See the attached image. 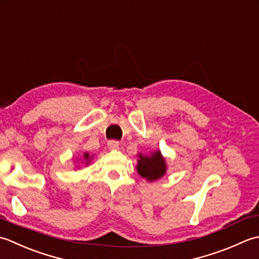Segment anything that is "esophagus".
Here are the masks:
<instances>
[{"mask_svg":"<svg viewBox=\"0 0 259 259\" xmlns=\"http://www.w3.org/2000/svg\"><path fill=\"white\" fill-rule=\"evenodd\" d=\"M107 146H108L109 150H117L118 146H119V142L118 141H115V140L108 141Z\"/></svg>","mask_w":259,"mask_h":259,"instance_id":"1","label":"esophagus"}]
</instances>
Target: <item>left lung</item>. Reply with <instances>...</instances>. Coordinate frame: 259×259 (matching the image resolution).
Segmentation results:
<instances>
[{"instance_id":"obj_1","label":"left lung","mask_w":259,"mask_h":259,"mask_svg":"<svg viewBox=\"0 0 259 259\" xmlns=\"http://www.w3.org/2000/svg\"><path fill=\"white\" fill-rule=\"evenodd\" d=\"M137 173L149 182H154L165 176L167 170V164L165 157L162 155L160 150L151 152L150 155L137 154Z\"/></svg>"}]
</instances>
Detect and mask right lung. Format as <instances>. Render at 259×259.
<instances>
[{"instance_id":"right-lung-1","label":"right lung","mask_w":259,"mask_h":259,"mask_svg":"<svg viewBox=\"0 0 259 259\" xmlns=\"http://www.w3.org/2000/svg\"><path fill=\"white\" fill-rule=\"evenodd\" d=\"M93 159V155L91 156V155H89V153H83V155H82V161L83 162H85V164L86 165H88L89 164V161H91Z\"/></svg>"}]
</instances>
